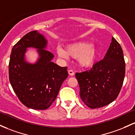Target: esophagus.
I'll use <instances>...</instances> for the list:
<instances>
[{
	"mask_svg": "<svg viewBox=\"0 0 135 135\" xmlns=\"http://www.w3.org/2000/svg\"><path fill=\"white\" fill-rule=\"evenodd\" d=\"M68 72H69V74L71 75V76H73V75H74V72L72 70H69Z\"/></svg>",
	"mask_w": 135,
	"mask_h": 135,
	"instance_id": "1",
	"label": "esophagus"
}]
</instances>
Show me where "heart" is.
<instances>
[{"label":"heart","instance_id":"obj_1","mask_svg":"<svg viewBox=\"0 0 135 135\" xmlns=\"http://www.w3.org/2000/svg\"><path fill=\"white\" fill-rule=\"evenodd\" d=\"M58 56L63 57H76L78 64L82 68H90L95 64L99 54V49L89 41H81L66 45L65 50L57 48Z\"/></svg>","mask_w":135,"mask_h":135}]
</instances>
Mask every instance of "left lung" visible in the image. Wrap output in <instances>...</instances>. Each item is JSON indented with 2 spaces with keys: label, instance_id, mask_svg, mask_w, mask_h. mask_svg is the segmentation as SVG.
Instances as JSON below:
<instances>
[{
  "label": "left lung",
  "instance_id": "left-lung-1",
  "mask_svg": "<svg viewBox=\"0 0 135 135\" xmlns=\"http://www.w3.org/2000/svg\"><path fill=\"white\" fill-rule=\"evenodd\" d=\"M126 64L120 45L112 37L103 60L89 70L75 73L80 97L91 109L106 106L116 99L124 82Z\"/></svg>",
  "mask_w": 135,
  "mask_h": 135
}]
</instances>
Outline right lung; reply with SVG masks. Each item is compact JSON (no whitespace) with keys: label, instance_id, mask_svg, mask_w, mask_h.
<instances>
[{"label":"right lung","instance_id":"1","mask_svg":"<svg viewBox=\"0 0 135 135\" xmlns=\"http://www.w3.org/2000/svg\"><path fill=\"white\" fill-rule=\"evenodd\" d=\"M47 40L37 31L26 34L13 46L9 63V78L13 90L23 105L44 110L55 100L63 81L68 77L67 68L61 67L52 60L54 55L46 50ZM37 49L39 55L35 64L25 59L26 49Z\"/></svg>","mask_w":135,"mask_h":135}]
</instances>
